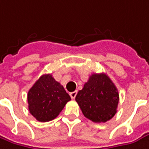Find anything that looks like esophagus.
Instances as JSON below:
<instances>
[{"instance_id": "34e87169", "label": "esophagus", "mask_w": 149, "mask_h": 149, "mask_svg": "<svg viewBox=\"0 0 149 149\" xmlns=\"http://www.w3.org/2000/svg\"><path fill=\"white\" fill-rule=\"evenodd\" d=\"M77 91L71 92V93H70V96H71V98H72V100H74L75 98H76V95H77Z\"/></svg>"}]
</instances>
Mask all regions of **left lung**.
<instances>
[{
    "label": "left lung",
    "mask_w": 149,
    "mask_h": 149,
    "mask_svg": "<svg viewBox=\"0 0 149 149\" xmlns=\"http://www.w3.org/2000/svg\"><path fill=\"white\" fill-rule=\"evenodd\" d=\"M83 115L94 122H106L117 113L119 94L105 73H94L76 96Z\"/></svg>",
    "instance_id": "obj_1"
}]
</instances>
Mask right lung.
Wrapping results in <instances>:
<instances>
[{
	"instance_id": "right-lung-1",
	"label": "right lung",
	"mask_w": 149,
	"mask_h": 149,
	"mask_svg": "<svg viewBox=\"0 0 149 149\" xmlns=\"http://www.w3.org/2000/svg\"><path fill=\"white\" fill-rule=\"evenodd\" d=\"M71 97L51 74L42 75L29 90V112L37 121H52L58 116Z\"/></svg>"
}]
</instances>
